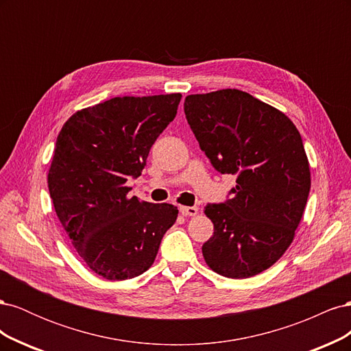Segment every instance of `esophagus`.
<instances>
[{
  "mask_svg": "<svg viewBox=\"0 0 351 351\" xmlns=\"http://www.w3.org/2000/svg\"><path fill=\"white\" fill-rule=\"evenodd\" d=\"M180 212L184 217H196L199 214V209L196 206H180Z\"/></svg>",
  "mask_w": 351,
  "mask_h": 351,
  "instance_id": "esophagus-1",
  "label": "esophagus"
}]
</instances>
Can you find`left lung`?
I'll return each mask as SVG.
<instances>
[{
	"label": "left lung",
	"mask_w": 351,
	"mask_h": 351,
	"mask_svg": "<svg viewBox=\"0 0 351 351\" xmlns=\"http://www.w3.org/2000/svg\"><path fill=\"white\" fill-rule=\"evenodd\" d=\"M184 112L200 149L222 174L236 176L234 197L206 205L214 236L202 253L227 278L271 268L294 240L311 190V167L293 121L247 92L189 95Z\"/></svg>",
	"instance_id": "left-lung-1"
}]
</instances>
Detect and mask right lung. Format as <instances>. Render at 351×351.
<instances>
[{
	"instance_id": "add662e5",
	"label": "right lung",
	"mask_w": 351,
	"mask_h": 351,
	"mask_svg": "<svg viewBox=\"0 0 351 351\" xmlns=\"http://www.w3.org/2000/svg\"><path fill=\"white\" fill-rule=\"evenodd\" d=\"M180 93L117 97L74 112L57 137L48 171L56 214L83 262L123 281L152 267L178 209L129 197L156 137L174 120Z\"/></svg>"
}]
</instances>
